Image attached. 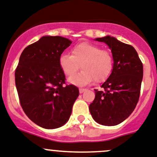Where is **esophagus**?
<instances>
[{
	"label": "esophagus",
	"instance_id": "34e87169",
	"mask_svg": "<svg viewBox=\"0 0 157 157\" xmlns=\"http://www.w3.org/2000/svg\"><path fill=\"white\" fill-rule=\"evenodd\" d=\"M85 90H86V89H84V88H80V89H79V91H80V94L83 93V92L85 91Z\"/></svg>",
	"mask_w": 157,
	"mask_h": 157
}]
</instances>
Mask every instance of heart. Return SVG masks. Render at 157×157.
<instances>
[{
	"mask_svg": "<svg viewBox=\"0 0 157 157\" xmlns=\"http://www.w3.org/2000/svg\"><path fill=\"white\" fill-rule=\"evenodd\" d=\"M72 55L62 54L59 63L63 72L68 77L73 76L79 69L80 74L70 77L69 82L77 86L89 84L95 80L98 83L106 80L113 69V57L108 50L89 42H81L74 46Z\"/></svg>",
	"mask_w": 157,
	"mask_h": 157,
	"instance_id": "obj_1",
	"label": "heart"
}]
</instances>
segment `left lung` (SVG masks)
Listing matches in <instances>:
<instances>
[{"label":"left lung","mask_w":157,"mask_h":157,"mask_svg":"<svg viewBox=\"0 0 157 157\" xmlns=\"http://www.w3.org/2000/svg\"><path fill=\"white\" fill-rule=\"evenodd\" d=\"M111 49L113 69L101 87L95 90V98L89 106L96 122L113 126L125 121L138 103L143 77V67L133 46L112 36L97 38Z\"/></svg>","instance_id":"8db88e82"}]
</instances>
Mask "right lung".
Masks as SVG:
<instances>
[{
    "label": "right lung",
    "instance_id": "right-lung-1",
    "mask_svg": "<svg viewBox=\"0 0 157 157\" xmlns=\"http://www.w3.org/2000/svg\"><path fill=\"white\" fill-rule=\"evenodd\" d=\"M72 43L61 36H42L21 52L15 71V85L22 109L36 125L47 129L68 121L79 96L74 85H65L59 59Z\"/></svg>",
    "mask_w": 157,
    "mask_h": 157
}]
</instances>
